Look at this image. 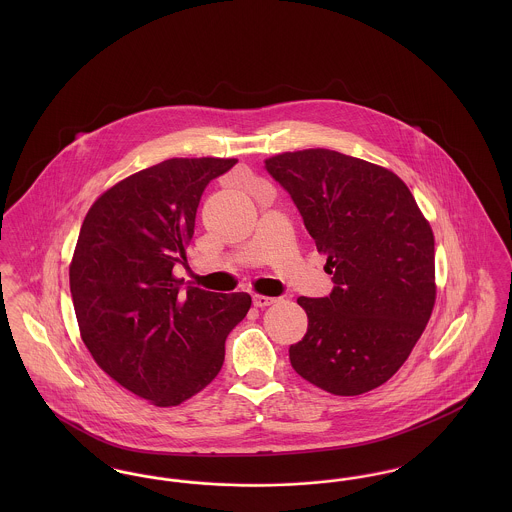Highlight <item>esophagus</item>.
Here are the masks:
<instances>
[{"instance_id":"esophagus-1","label":"esophagus","mask_w":512,"mask_h":512,"mask_svg":"<svg viewBox=\"0 0 512 512\" xmlns=\"http://www.w3.org/2000/svg\"><path fill=\"white\" fill-rule=\"evenodd\" d=\"M278 299L276 297H267V295H253V305L257 309H265L268 305H274Z\"/></svg>"}]
</instances>
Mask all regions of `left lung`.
<instances>
[{
  "label": "left lung",
  "instance_id": "1",
  "mask_svg": "<svg viewBox=\"0 0 512 512\" xmlns=\"http://www.w3.org/2000/svg\"><path fill=\"white\" fill-rule=\"evenodd\" d=\"M265 167L292 195L326 255L328 297H299L309 326L293 370L334 395L388 382L411 355L436 303L434 232L411 190L380 165L332 149L286 151Z\"/></svg>",
  "mask_w": 512,
  "mask_h": 512
}]
</instances>
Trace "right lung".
<instances>
[{
  "instance_id": "1",
  "label": "right lung",
  "mask_w": 512,
  "mask_h": 512,
  "mask_svg": "<svg viewBox=\"0 0 512 512\" xmlns=\"http://www.w3.org/2000/svg\"><path fill=\"white\" fill-rule=\"evenodd\" d=\"M238 159L174 157L99 195L69 267L80 338L99 368L155 407L209 386L247 293L205 292L176 278L203 190Z\"/></svg>"
}]
</instances>
